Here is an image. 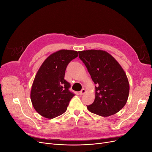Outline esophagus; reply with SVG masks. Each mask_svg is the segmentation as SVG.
<instances>
[{
    "instance_id": "1",
    "label": "esophagus",
    "mask_w": 152,
    "mask_h": 152,
    "mask_svg": "<svg viewBox=\"0 0 152 152\" xmlns=\"http://www.w3.org/2000/svg\"><path fill=\"white\" fill-rule=\"evenodd\" d=\"M86 93V90L85 89H82L80 92H79V94L80 95H84Z\"/></svg>"
}]
</instances>
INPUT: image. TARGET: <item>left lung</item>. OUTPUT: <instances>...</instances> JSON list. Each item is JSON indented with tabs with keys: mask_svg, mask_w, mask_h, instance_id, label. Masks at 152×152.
Here are the masks:
<instances>
[{
	"mask_svg": "<svg viewBox=\"0 0 152 152\" xmlns=\"http://www.w3.org/2000/svg\"><path fill=\"white\" fill-rule=\"evenodd\" d=\"M96 84L95 99L87 106L91 113L108 117L118 112L126 105L129 93L126 73L118 62L105 50L91 49L79 51Z\"/></svg>",
	"mask_w": 152,
	"mask_h": 152,
	"instance_id": "left-lung-1",
	"label": "left lung"
}]
</instances>
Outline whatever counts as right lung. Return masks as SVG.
I'll list each match as a JSON object with an SVG mask.
<instances>
[{"label":"right lung","instance_id":"add662e5","mask_svg":"<svg viewBox=\"0 0 152 152\" xmlns=\"http://www.w3.org/2000/svg\"><path fill=\"white\" fill-rule=\"evenodd\" d=\"M78 56L76 50L61 49L50 54L40 66L31 86L30 99L41 116L51 119L66 112L75 94L68 89L70 84L65 80V70Z\"/></svg>","mask_w":152,"mask_h":152}]
</instances>
